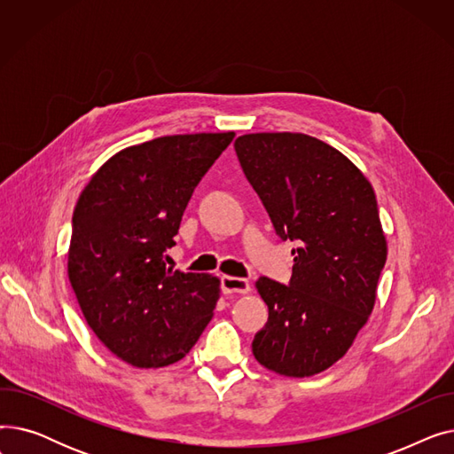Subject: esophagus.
Masks as SVG:
<instances>
[{"label":"esophagus","mask_w":454,"mask_h":454,"mask_svg":"<svg viewBox=\"0 0 454 454\" xmlns=\"http://www.w3.org/2000/svg\"><path fill=\"white\" fill-rule=\"evenodd\" d=\"M221 289H223L224 294H247L250 291V283L243 278L223 276L221 278Z\"/></svg>","instance_id":"obj_1"}]
</instances>
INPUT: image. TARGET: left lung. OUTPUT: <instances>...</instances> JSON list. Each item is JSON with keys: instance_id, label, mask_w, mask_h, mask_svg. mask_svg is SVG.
Returning a JSON list of instances; mask_svg holds the SVG:
<instances>
[{"instance_id": "8db88e82", "label": "left lung", "mask_w": 454, "mask_h": 454, "mask_svg": "<svg viewBox=\"0 0 454 454\" xmlns=\"http://www.w3.org/2000/svg\"><path fill=\"white\" fill-rule=\"evenodd\" d=\"M243 173L281 241H293L289 285L259 278L269 320L255 333L259 364L311 377L335 364L366 324L387 263L372 184L327 143L259 132L233 143Z\"/></svg>"}]
</instances>
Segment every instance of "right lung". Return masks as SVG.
Returning <instances> with one entry per match:
<instances>
[{
    "mask_svg": "<svg viewBox=\"0 0 454 454\" xmlns=\"http://www.w3.org/2000/svg\"><path fill=\"white\" fill-rule=\"evenodd\" d=\"M233 132L163 136L112 156L74 211L67 276L98 339L137 368L180 361L219 300V278L173 270L169 250L195 187Z\"/></svg>",
    "mask_w": 454,
    "mask_h": 454,
    "instance_id": "obj_1",
    "label": "right lung"
}]
</instances>
